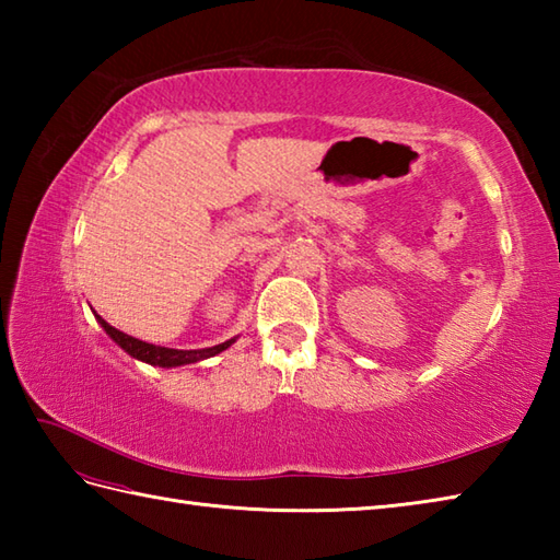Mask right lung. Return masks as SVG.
I'll use <instances>...</instances> for the list:
<instances>
[{
    "instance_id": "add662e5",
    "label": "right lung",
    "mask_w": 560,
    "mask_h": 560,
    "mask_svg": "<svg viewBox=\"0 0 560 560\" xmlns=\"http://www.w3.org/2000/svg\"><path fill=\"white\" fill-rule=\"evenodd\" d=\"M98 323L101 327L108 331L110 339L117 343V347H122L132 359L137 361H144V363H151V365H159V368H175V365H187V363H197V361H205V359H211V355H217L221 351H225L231 347V341H223V343H217V347L211 349H192V351H180V349H168V347H156V343H149V341H141V339H135L125 335V331L115 329L113 325L105 323V319L101 315Z\"/></svg>"
}]
</instances>
